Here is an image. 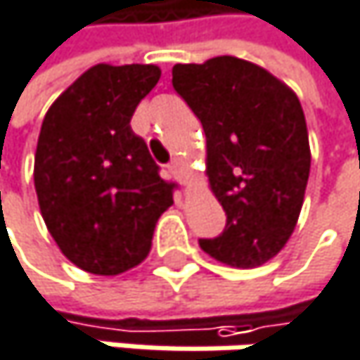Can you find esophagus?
<instances>
[{
	"instance_id": "esophagus-1",
	"label": "esophagus",
	"mask_w": 360,
	"mask_h": 360,
	"mask_svg": "<svg viewBox=\"0 0 360 360\" xmlns=\"http://www.w3.org/2000/svg\"><path fill=\"white\" fill-rule=\"evenodd\" d=\"M168 170H170V174L176 179V181H181V184H184V168L179 166V162H172V164L168 166Z\"/></svg>"
}]
</instances>
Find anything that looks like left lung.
Wrapping results in <instances>:
<instances>
[{"mask_svg":"<svg viewBox=\"0 0 360 360\" xmlns=\"http://www.w3.org/2000/svg\"><path fill=\"white\" fill-rule=\"evenodd\" d=\"M172 88L207 134V172L226 228L200 249L232 268L272 259L295 230L310 174L304 109L266 69L215 56L174 65Z\"/></svg>","mask_w":360,"mask_h":360,"instance_id":"1","label":"left lung"}]
</instances>
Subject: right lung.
Returning <instances> with one entry per match:
<instances>
[{"label": "right lung", "instance_id": "1", "mask_svg": "<svg viewBox=\"0 0 360 360\" xmlns=\"http://www.w3.org/2000/svg\"><path fill=\"white\" fill-rule=\"evenodd\" d=\"M158 79L155 65H94L41 122L33 170L39 211L63 255L90 274L139 266L172 205V186L130 128Z\"/></svg>", "mask_w": 360, "mask_h": 360}]
</instances>
